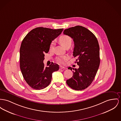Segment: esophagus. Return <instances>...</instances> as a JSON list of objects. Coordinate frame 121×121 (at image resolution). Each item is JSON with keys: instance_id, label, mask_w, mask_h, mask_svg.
I'll return each instance as SVG.
<instances>
[{"instance_id": "1", "label": "esophagus", "mask_w": 121, "mask_h": 121, "mask_svg": "<svg viewBox=\"0 0 121 121\" xmlns=\"http://www.w3.org/2000/svg\"><path fill=\"white\" fill-rule=\"evenodd\" d=\"M67 68L66 67H65L64 66H60V69H66Z\"/></svg>"}]
</instances>
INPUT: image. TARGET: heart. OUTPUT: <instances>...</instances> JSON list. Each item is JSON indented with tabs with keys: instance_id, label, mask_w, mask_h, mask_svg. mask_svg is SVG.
<instances>
[{
	"instance_id": "obj_1",
	"label": "heart",
	"mask_w": 121,
	"mask_h": 121,
	"mask_svg": "<svg viewBox=\"0 0 121 121\" xmlns=\"http://www.w3.org/2000/svg\"><path fill=\"white\" fill-rule=\"evenodd\" d=\"M60 43L65 48L67 46L71 45L72 43V39L69 36L67 35H62L60 36L59 39ZM53 48V43H52L49 46V49L51 50ZM69 57L67 56H60L56 58L57 62L60 64H65L68 60Z\"/></svg>"
}]
</instances>
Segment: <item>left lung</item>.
<instances>
[{
	"label": "left lung",
	"instance_id": "8db88e82",
	"mask_svg": "<svg viewBox=\"0 0 121 121\" xmlns=\"http://www.w3.org/2000/svg\"><path fill=\"white\" fill-rule=\"evenodd\" d=\"M64 34L71 37L74 43L73 56L78 69L68 68L73 71V76L66 80L72 89L82 90L86 89L94 80L99 64V47L95 35L86 28L80 26L65 29Z\"/></svg>",
	"mask_w": 121,
	"mask_h": 121
}]
</instances>
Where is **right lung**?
I'll return each mask as SVG.
<instances>
[{
    "label": "right lung",
    "mask_w": 121,
    "mask_h": 121,
    "mask_svg": "<svg viewBox=\"0 0 121 121\" xmlns=\"http://www.w3.org/2000/svg\"><path fill=\"white\" fill-rule=\"evenodd\" d=\"M63 30V28L37 27L28 33L22 41L20 69L25 80L32 89L40 90L47 87L51 81L52 73L59 69V65L54 63L44 67L43 61L52 41Z\"/></svg>",
    "instance_id": "add662e5"
}]
</instances>
